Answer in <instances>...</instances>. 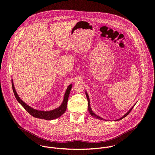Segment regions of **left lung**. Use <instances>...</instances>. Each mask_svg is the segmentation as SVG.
I'll use <instances>...</instances> for the list:
<instances>
[{"label":"left lung","instance_id":"1","mask_svg":"<svg viewBox=\"0 0 155 155\" xmlns=\"http://www.w3.org/2000/svg\"><path fill=\"white\" fill-rule=\"evenodd\" d=\"M86 95H87V100H88V109L89 112L90 113V114H91V116H92L93 117H95V118H97V119H101V120H104L103 118H101V117H99L98 116H97V114H95L92 110H91V106H90V104H89V98L88 95V94H87V92H86ZM135 106V105H134ZM134 106H133V107L130 110L128 111L124 116H122L121 118H120V119H117L116 120H121V119H122L123 118H124L125 117H126L130 112H131V111L132 110V109H133V107H134Z\"/></svg>","mask_w":155,"mask_h":155}]
</instances>
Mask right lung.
<instances>
[{
	"mask_svg": "<svg viewBox=\"0 0 155 155\" xmlns=\"http://www.w3.org/2000/svg\"><path fill=\"white\" fill-rule=\"evenodd\" d=\"M12 87L14 94L15 97L16 99L17 100V101L24 108V109L25 110L27 111V112L29 113L31 116H33V117H36V118L42 119H45V120H52V119H56V118L61 116L63 113H64V112L66 110L68 96H69V94L70 92V90L72 87V85H70L67 89L65 95H64V100H63V102L62 103V104L58 108L52 110L48 111L37 110L33 109V108L28 106L24 102H23L22 100L20 98V97H18V95L15 89V88H14L13 82H12Z\"/></svg>",
	"mask_w": 155,
	"mask_h": 155,
	"instance_id": "right-lung-1",
	"label": "right lung"
}]
</instances>
